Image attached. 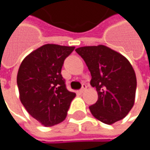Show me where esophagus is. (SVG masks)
<instances>
[{"label": "esophagus", "instance_id": "34e87169", "mask_svg": "<svg viewBox=\"0 0 150 150\" xmlns=\"http://www.w3.org/2000/svg\"><path fill=\"white\" fill-rule=\"evenodd\" d=\"M87 89V85L86 84H83V87H82V88L80 89V93H83L85 92V90Z\"/></svg>", "mask_w": 150, "mask_h": 150}]
</instances>
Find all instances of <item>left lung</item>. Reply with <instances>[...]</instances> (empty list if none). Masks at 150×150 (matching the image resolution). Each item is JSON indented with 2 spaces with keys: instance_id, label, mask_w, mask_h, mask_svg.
<instances>
[{
  "instance_id": "8db88e82",
  "label": "left lung",
  "mask_w": 150,
  "mask_h": 150,
  "mask_svg": "<svg viewBox=\"0 0 150 150\" xmlns=\"http://www.w3.org/2000/svg\"><path fill=\"white\" fill-rule=\"evenodd\" d=\"M87 64L98 101L89 107L93 116L106 124L119 121L134 104L137 80L134 70L122 54L103 45L75 50Z\"/></svg>"
}]
</instances>
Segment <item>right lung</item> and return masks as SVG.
Masks as SVG:
<instances>
[{
  "mask_svg": "<svg viewBox=\"0 0 150 150\" xmlns=\"http://www.w3.org/2000/svg\"><path fill=\"white\" fill-rule=\"evenodd\" d=\"M75 47L46 44L27 55L17 73L20 100L29 114L46 127L62 122L76 93L67 89L61 71Z\"/></svg>",
  "mask_w": 150,
  "mask_h": 150,
  "instance_id": "1",
  "label": "right lung"
}]
</instances>
